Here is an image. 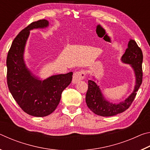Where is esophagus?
<instances>
[{"mask_svg":"<svg viewBox=\"0 0 150 150\" xmlns=\"http://www.w3.org/2000/svg\"><path fill=\"white\" fill-rule=\"evenodd\" d=\"M85 77V71H76L73 74V83H77L79 81H81Z\"/></svg>","mask_w":150,"mask_h":150,"instance_id":"obj_1","label":"esophagus"}]
</instances>
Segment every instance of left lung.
Returning <instances> with one entry per match:
<instances>
[{
    "mask_svg": "<svg viewBox=\"0 0 150 150\" xmlns=\"http://www.w3.org/2000/svg\"><path fill=\"white\" fill-rule=\"evenodd\" d=\"M121 62L128 64L132 68L135 76V85L134 91L128 97L119 103H112L103 95L99 86L93 80L88 81V90L86 94V103L90 110L96 115L101 116H112L123 112L127 110L133 102L136 92L142 82V62L143 54L140 48L134 40L130 39L128 47L121 57Z\"/></svg>",
    "mask_w": 150,
    "mask_h": 150,
    "instance_id": "left-lung-1",
    "label": "left lung"
}]
</instances>
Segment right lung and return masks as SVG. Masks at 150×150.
<instances>
[{"instance_id":"obj_1","label":"right lung","mask_w":150,"mask_h":150,"mask_svg":"<svg viewBox=\"0 0 150 150\" xmlns=\"http://www.w3.org/2000/svg\"><path fill=\"white\" fill-rule=\"evenodd\" d=\"M49 22L43 19L32 22L15 38L6 59L7 84L20 107L28 115L44 117L59 105L63 91L72 81L73 72L52 75L42 80L27 67L24 52L30 30L44 29Z\"/></svg>"}]
</instances>
